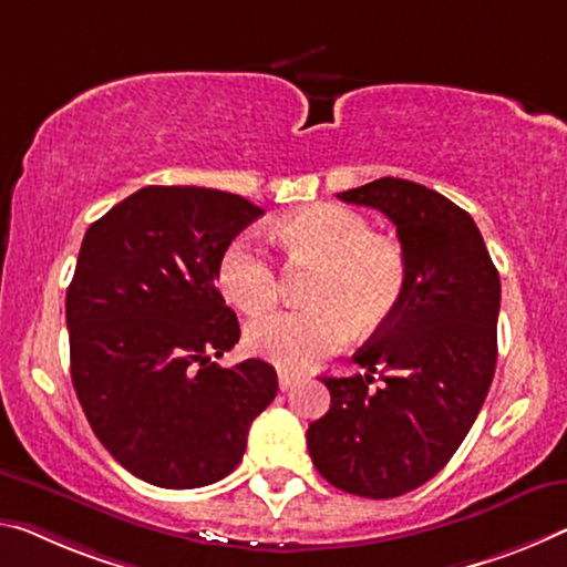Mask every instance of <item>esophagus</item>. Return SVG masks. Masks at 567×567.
Masks as SVG:
<instances>
[{
  "label": "esophagus",
  "instance_id": "esophagus-1",
  "mask_svg": "<svg viewBox=\"0 0 567 567\" xmlns=\"http://www.w3.org/2000/svg\"><path fill=\"white\" fill-rule=\"evenodd\" d=\"M298 379H300V375L292 373V371H287V368H280V371H277V381H280V389L282 391L290 389V385L298 381Z\"/></svg>",
  "mask_w": 567,
  "mask_h": 567
}]
</instances>
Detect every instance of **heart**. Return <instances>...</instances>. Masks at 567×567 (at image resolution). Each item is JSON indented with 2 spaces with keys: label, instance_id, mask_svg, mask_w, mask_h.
Here are the masks:
<instances>
[{
  "label": "heart",
  "instance_id": "heart-1",
  "mask_svg": "<svg viewBox=\"0 0 567 567\" xmlns=\"http://www.w3.org/2000/svg\"><path fill=\"white\" fill-rule=\"evenodd\" d=\"M292 257L322 265L312 285L316 308L277 312L247 328V348L282 368H308L346 343L353 332L383 328L401 308L409 259L396 239L375 235L363 214L318 204L277 229ZM221 292L247 316H262L280 298V277L262 247L237 239L217 267Z\"/></svg>",
  "mask_w": 567,
  "mask_h": 567
}]
</instances>
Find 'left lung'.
<instances>
[{"instance_id": "1", "label": "left lung", "mask_w": 567, "mask_h": 567, "mask_svg": "<svg viewBox=\"0 0 567 567\" xmlns=\"http://www.w3.org/2000/svg\"><path fill=\"white\" fill-rule=\"evenodd\" d=\"M396 227L409 259L401 308L353 361L368 373L332 379L326 416L308 429L316 470L332 487L391 499L421 487L470 434L497 363L499 275L462 206L406 178L338 194ZM375 367L385 386L367 389Z\"/></svg>"}]
</instances>
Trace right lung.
<instances>
[{"label": "right lung", "instance_id": "right-lung-1", "mask_svg": "<svg viewBox=\"0 0 567 567\" xmlns=\"http://www.w3.org/2000/svg\"><path fill=\"white\" fill-rule=\"evenodd\" d=\"M262 214L217 188L146 186L85 231L65 298L70 375L95 436L143 482L224 480L277 396L259 358L214 363L239 340L219 257Z\"/></svg>", "mask_w": 567, "mask_h": 567}]
</instances>
